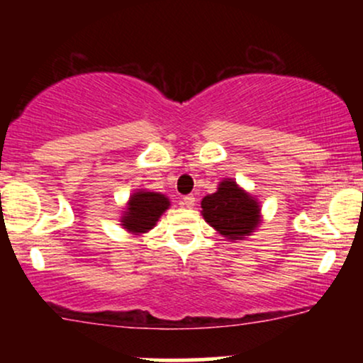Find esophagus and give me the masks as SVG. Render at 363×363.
<instances>
[{"label":"esophagus","instance_id":"1","mask_svg":"<svg viewBox=\"0 0 363 363\" xmlns=\"http://www.w3.org/2000/svg\"><path fill=\"white\" fill-rule=\"evenodd\" d=\"M194 203H196V198L193 194H187V196H184V198H182V206L193 208Z\"/></svg>","mask_w":363,"mask_h":363}]
</instances>
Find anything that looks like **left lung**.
Returning a JSON list of instances; mask_svg holds the SVG:
<instances>
[{"mask_svg":"<svg viewBox=\"0 0 363 363\" xmlns=\"http://www.w3.org/2000/svg\"><path fill=\"white\" fill-rule=\"evenodd\" d=\"M201 208L206 223L228 240H244L261 223L259 203L234 179L220 182L216 193L203 198Z\"/></svg>","mask_w":363,"mask_h":363,"instance_id":"1","label":"left lung"}]
</instances>
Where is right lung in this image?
I'll return each mask as SVG.
<instances>
[{"label": "right lung", "instance_id": "add662e5", "mask_svg": "<svg viewBox=\"0 0 363 363\" xmlns=\"http://www.w3.org/2000/svg\"><path fill=\"white\" fill-rule=\"evenodd\" d=\"M170 206L165 194L152 191H135L129 196L126 211L121 216V225L131 234L140 235L155 227L162 213Z\"/></svg>", "mask_w": 363, "mask_h": 363}]
</instances>
